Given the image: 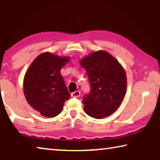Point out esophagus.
<instances>
[{"instance_id": "obj_1", "label": "esophagus", "mask_w": 160, "mask_h": 160, "mask_svg": "<svg viewBox=\"0 0 160 160\" xmlns=\"http://www.w3.org/2000/svg\"><path fill=\"white\" fill-rule=\"evenodd\" d=\"M71 96L72 97H79L80 96V91H75L71 93Z\"/></svg>"}]
</instances>
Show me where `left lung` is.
<instances>
[{"mask_svg": "<svg viewBox=\"0 0 160 160\" xmlns=\"http://www.w3.org/2000/svg\"><path fill=\"white\" fill-rule=\"evenodd\" d=\"M86 70L90 92L83 97L87 114L100 119L116 112L126 92V75L121 65L105 51H95L80 61Z\"/></svg>", "mask_w": 160, "mask_h": 160, "instance_id": "1", "label": "left lung"}]
</instances>
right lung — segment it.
Segmentation results:
<instances>
[{
	"label": "right lung",
	"mask_w": 160,
	"mask_h": 160,
	"mask_svg": "<svg viewBox=\"0 0 160 160\" xmlns=\"http://www.w3.org/2000/svg\"><path fill=\"white\" fill-rule=\"evenodd\" d=\"M68 57L49 52L40 54L29 66L24 78V94L29 104L42 116L52 118L62 112L70 94L61 74Z\"/></svg>",
	"instance_id": "obj_1"
}]
</instances>
